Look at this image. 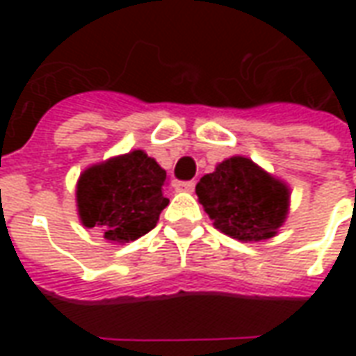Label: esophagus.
Listing matches in <instances>:
<instances>
[{
    "label": "esophagus",
    "mask_w": 356,
    "mask_h": 356,
    "mask_svg": "<svg viewBox=\"0 0 356 356\" xmlns=\"http://www.w3.org/2000/svg\"><path fill=\"white\" fill-rule=\"evenodd\" d=\"M194 181H181V183H177V191H183V193H193L194 191Z\"/></svg>",
    "instance_id": "1"
}]
</instances>
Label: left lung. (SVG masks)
I'll list each match as a JSON object with an SVG mask.
<instances>
[{
  "label": "left lung",
  "mask_w": 356,
  "mask_h": 356,
  "mask_svg": "<svg viewBox=\"0 0 356 356\" xmlns=\"http://www.w3.org/2000/svg\"><path fill=\"white\" fill-rule=\"evenodd\" d=\"M196 194L213 227L240 242L273 238L290 209V186L246 156L217 163Z\"/></svg>",
  "instance_id": "1"
}]
</instances>
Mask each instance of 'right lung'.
I'll use <instances>...</instances> for the list:
<instances>
[{
	"instance_id": "add662e5",
	"label": "right lung",
	"mask_w": 356,
	"mask_h": 356,
	"mask_svg": "<svg viewBox=\"0 0 356 356\" xmlns=\"http://www.w3.org/2000/svg\"><path fill=\"white\" fill-rule=\"evenodd\" d=\"M165 170L145 150H131L81 171L76 206L83 227L99 229L104 240L125 244L152 231L162 209Z\"/></svg>"
}]
</instances>
